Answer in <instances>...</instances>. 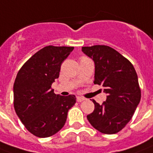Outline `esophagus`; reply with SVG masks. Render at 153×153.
Masks as SVG:
<instances>
[{
    "label": "esophagus",
    "mask_w": 153,
    "mask_h": 153,
    "mask_svg": "<svg viewBox=\"0 0 153 153\" xmlns=\"http://www.w3.org/2000/svg\"><path fill=\"white\" fill-rule=\"evenodd\" d=\"M85 100V99L84 98H82V97H80V96H78L77 98H76V101H77V102H82V101H84Z\"/></svg>",
    "instance_id": "esophagus-1"
}]
</instances>
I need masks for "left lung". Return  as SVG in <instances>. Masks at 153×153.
Returning a JSON list of instances; mask_svg holds the SVG:
<instances>
[{"instance_id":"left-lung-1","label":"left lung","mask_w":153,"mask_h":153,"mask_svg":"<svg viewBox=\"0 0 153 153\" xmlns=\"http://www.w3.org/2000/svg\"><path fill=\"white\" fill-rule=\"evenodd\" d=\"M82 51L95 64L94 83L102 85L108 94L101 105L91 100L94 110L87 116L88 121L101 133H118L130 121L141 99L135 69L126 58L108 45L84 46Z\"/></svg>"}]
</instances>
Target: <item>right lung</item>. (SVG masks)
Wrapping results in <instances>:
<instances>
[{"label": "right lung", "mask_w": 153, "mask_h": 153, "mask_svg": "<svg viewBox=\"0 0 153 153\" xmlns=\"http://www.w3.org/2000/svg\"><path fill=\"white\" fill-rule=\"evenodd\" d=\"M74 47L48 45L34 53L18 72L14 83V107L27 130L47 138L64 126L75 95L53 93L51 85L59 76L60 68Z\"/></svg>", "instance_id": "add662e5"}]
</instances>
